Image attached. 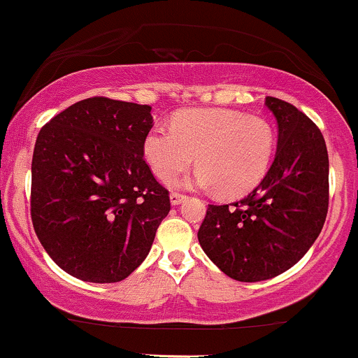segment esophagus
Segmentation results:
<instances>
[{"label": "esophagus", "instance_id": "obj_1", "mask_svg": "<svg viewBox=\"0 0 358 358\" xmlns=\"http://www.w3.org/2000/svg\"><path fill=\"white\" fill-rule=\"evenodd\" d=\"M185 199H187V195H183V193H180V192H171L170 193V202H171V205H180Z\"/></svg>", "mask_w": 358, "mask_h": 358}]
</instances>
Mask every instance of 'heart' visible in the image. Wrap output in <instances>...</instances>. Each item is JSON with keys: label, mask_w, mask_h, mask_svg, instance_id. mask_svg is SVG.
Returning a JSON list of instances; mask_svg holds the SVG:
<instances>
[{"label": "heart", "mask_w": 358, "mask_h": 358, "mask_svg": "<svg viewBox=\"0 0 358 358\" xmlns=\"http://www.w3.org/2000/svg\"><path fill=\"white\" fill-rule=\"evenodd\" d=\"M274 148L268 121L222 108L180 110L171 126H153L143 141L148 165L159 180H175L196 156L200 168L188 183L217 188L222 196L254 190L268 173Z\"/></svg>", "instance_id": "heart-1"}]
</instances>
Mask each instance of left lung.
Listing matches in <instances>:
<instances>
[{
    "label": "left lung",
    "instance_id": "1",
    "mask_svg": "<svg viewBox=\"0 0 358 358\" xmlns=\"http://www.w3.org/2000/svg\"><path fill=\"white\" fill-rule=\"evenodd\" d=\"M278 150L261 183L231 205H208L199 242L229 278L256 282L285 273L308 252L328 212V151L322 131L289 102L266 97Z\"/></svg>",
    "mask_w": 358,
    "mask_h": 358
}]
</instances>
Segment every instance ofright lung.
I'll return each instance as SVG.
<instances>
[{
    "label": "right lung",
    "mask_w": 358,
    "mask_h": 358,
    "mask_svg": "<svg viewBox=\"0 0 358 358\" xmlns=\"http://www.w3.org/2000/svg\"><path fill=\"white\" fill-rule=\"evenodd\" d=\"M150 106L89 97L40 129L31 222L55 264L87 282H117L145 261L170 212L145 162Z\"/></svg>",
    "instance_id": "right-lung-1"
}]
</instances>
